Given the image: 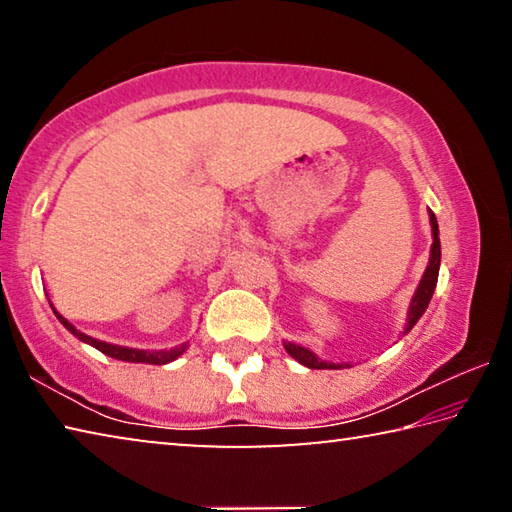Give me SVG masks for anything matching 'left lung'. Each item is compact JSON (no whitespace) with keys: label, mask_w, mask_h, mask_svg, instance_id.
Instances as JSON below:
<instances>
[{"label":"left lung","mask_w":512,"mask_h":512,"mask_svg":"<svg viewBox=\"0 0 512 512\" xmlns=\"http://www.w3.org/2000/svg\"><path fill=\"white\" fill-rule=\"evenodd\" d=\"M429 221H431V230H433V244H431V257H429V266L427 271H424L422 280L418 284V291H415L413 302H411V309H409V325H406V332L418 323L420 316L427 311L429 307V300L433 296V289H436L438 284V268H440V239H438V221H436V214H429ZM284 348L291 354L293 359L300 361L302 366L307 368H316V370H336L341 366H336V363H327V361H320L314 352L302 348V345L296 343H284Z\"/></svg>","instance_id":"obj_1"}]
</instances>
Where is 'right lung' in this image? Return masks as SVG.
<instances>
[{
  "instance_id": "right-lung-1",
  "label": "right lung",
  "mask_w": 512,
  "mask_h": 512,
  "mask_svg": "<svg viewBox=\"0 0 512 512\" xmlns=\"http://www.w3.org/2000/svg\"><path fill=\"white\" fill-rule=\"evenodd\" d=\"M56 316L60 323H63L69 332H72L74 336H79V339L83 343H90L92 348L101 350L103 354H108V357L112 359H119V361H131V363H155V366H162V363H169L173 359H178L180 354H183L187 350V343L178 345V348H171V350H155V352H149V350H135V348H121V345H112V343H106V341H97L92 339V336L83 334L76 329L72 323H69L67 318H63L56 311Z\"/></svg>"
}]
</instances>
